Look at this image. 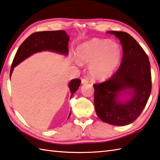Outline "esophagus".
I'll use <instances>...</instances> for the list:
<instances>
[{
  "mask_svg": "<svg viewBox=\"0 0 160 160\" xmlns=\"http://www.w3.org/2000/svg\"><path fill=\"white\" fill-rule=\"evenodd\" d=\"M81 82H82V84H86L89 82V80L87 79V78H82V80H81Z\"/></svg>",
  "mask_w": 160,
  "mask_h": 160,
  "instance_id": "obj_1",
  "label": "esophagus"
}]
</instances>
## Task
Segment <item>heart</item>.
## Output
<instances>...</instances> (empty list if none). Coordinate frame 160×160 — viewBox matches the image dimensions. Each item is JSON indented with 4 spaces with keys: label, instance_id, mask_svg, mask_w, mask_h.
<instances>
[{
    "label": "heart",
    "instance_id": "b5f03b06",
    "mask_svg": "<svg viewBox=\"0 0 160 160\" xmlns=\"http://www.w3.org/2000/svg\"><path fill=\"white\" fill-rule=\"evenodd\" d=\"M80 62L90 63V75L95 80L108 79L120 66L122 50L118 42L108 39L93 38L77 49Z\"/></svg>",
    "mask_w": 160,
    "mask_h": 160
}]
</instances>
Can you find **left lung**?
Instances as JSON below:
<instances>
[{"instance_id": "left-lung-1", "label": "left lung", "mask_w": 160, "mask_h": 160, "mask_svg": "<svg viewBox=\"0 0 160 160\" xmlns=\"http://www.w3.org/2000/svg\"><path fill=\"white\" fill-rule=\"evenodd\" d=\"M122 45V59L115 73L108 80L94 84L96 112L104 122L116 126L132 123L143 111L152 89L150 63L143 49L129 33L110 31ZM130 90L132 97L118 101L122 91Z\"/></svg>"}]
</instances>
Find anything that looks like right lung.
<instances>
[{"mask_svg":"<svg viewBox=\"0 0 160 160\" xmlns=\"http://www.w3.org/2000/svg\"><path fill=\"white\" fill-rule=\"evenodd\" d=\"M69 37L64 31H40L32 33L20 45L14 56L11 66L10 76L14 68L27 57L34 53L41 51H52L67 55L68 53ZM80 79L72 80L68 87L71 92V97L77 91L80 85ZM71 115L69 114V116ZM69 118V117H68Z\"/></svg>","mask_w":160,"mask_h":160,"instance_id":"right-lung-1","label":"right lung"}]
</instances>
